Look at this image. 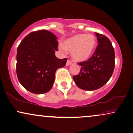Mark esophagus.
<instances>
[{
    "mask_svg": "<svg viewBox=\"0 0 133 133\" xmlns=\"http://www.w3.org/2000/svg\"><path fill=\"white\" fill-rule=\"evenodd\" d=\"M71 64H72V62L69 60H68V61L66 62V65H67V66H68V65H70Z\"/></svg>",
    "mask_w": 133,
    "mask_h": 133,
    "instance_id": "1",
    "label": "esophagus"
}]
</instances>
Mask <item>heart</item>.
I'll return each mask as SVG.
<instances>
[{
  "label": "heart",
  "instance_id": "heart-1",
  "mask_svg": "<svg viewBox=\"0 0 133 133\" xmlns=\"http://www.w3.org/2000/svg\"><path fill=\"white\" fill-rule=\"evenodd\" d=\"M97 39L94 35L76 34L65 39L59 45L61 51L71 52L76 62H85L92 57L97 48Z\"/></svg>",
  "mask_w": 133,
  "mask_h": 133
}]
</instances>
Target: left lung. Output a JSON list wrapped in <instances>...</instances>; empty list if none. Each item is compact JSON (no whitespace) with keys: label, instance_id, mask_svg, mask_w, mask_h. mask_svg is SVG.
Instances as JSON below:
<instances>
[{"label":"left lung","instance_id":"1","mask_svg":"<svg viewBox=\"0 0 133 133\" xmlns=\"http://www.w3.org/2000/svg\"><path fill=\"white\" fill-rule=\"evenodd\" d=\"M98 44L92 57L79 63L81 71L73 80L78 87L92 91L109 81L115 68V51L111 41L105 35L95 33Z\"/></svg>","mask_w":133,"mask_h":133}]
</instances>
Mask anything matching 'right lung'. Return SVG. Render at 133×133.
I'll list each match as a JSON object with an SVG mask.
<instances>
[{
	"label": "right lung",
	"instance_id": "obj_1",
	"mask_svg": "<svg viewBox=\"0 0 133 133\" xmlns=\"http://www.w3.org/2000/svg\"><path fill=\"white\" fill-rule=\"evenodd\" d=\"M57 37L51 31L38 30L28 34L17 48V75L19 82L29 92L43 94L53 85L57 69L67 59L57 58Z\"/></svg>",
	"mask_w": 133,
	"mask_h": 133
}]
</instances>
